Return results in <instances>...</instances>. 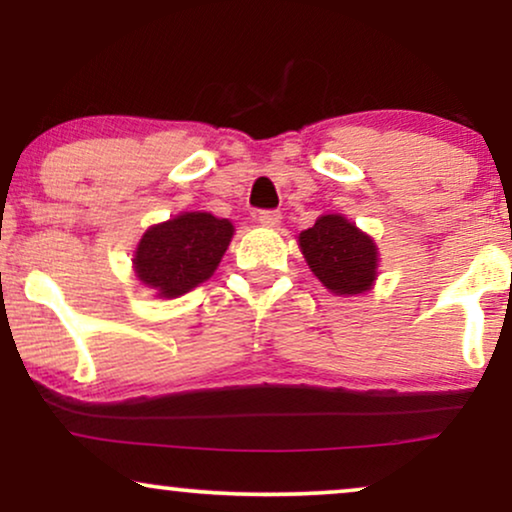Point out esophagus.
<instances>
[{"label": "esophagus", "mask_w": 512, "mask_h": 512, "mask_svg": "<svg viewBox=\"0 0 512 512\" xmlns=\"http://www.w3.org/2000/svg\"><path fill=\"white\" fill-rule=\"evenodd\" d=\"M256 219L265 228H277L279 223H282V214H279V212H258Z\"/></svg>", "instance_id": "34e87169"}]
</instances>
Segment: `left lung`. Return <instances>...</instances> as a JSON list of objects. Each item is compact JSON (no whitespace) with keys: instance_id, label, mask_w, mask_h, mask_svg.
I'll list each match as a JSON object with an SVG mask.
<instances>
[{"instance_id":"1","label":"left lung","mask_w":512,"mask_h":512,"mask_svg":"<svg viewBox=\"0 0 512 512\" xmlns=\"http://www.w3.org/2000/svg\"><path fill=\"white\" fill-rule=\"evenodd\" d=\"M298 247L312 275L333 296H361L375 286L380 251L368 233L347 216L324 214L298 235Z\"/></svg>"}]
</instances>
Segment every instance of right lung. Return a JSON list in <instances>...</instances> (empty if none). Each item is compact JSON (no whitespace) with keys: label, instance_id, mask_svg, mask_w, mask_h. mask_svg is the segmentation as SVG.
Masks as SVG:
<instances>
[{"label":"right lung","instance_id":"1","mask_svg":"<svg viewBox=\"0 0 512 512\" xmlns=\"http://www.w3.org/2000/svg\"><path fill=\"white\" fill-rule=\"evenodd\" d=\"M235 226L209 212H181L142 235L132 254L135 277L158 298H179L219 268Z\"/></svg>","mask_w":512,"mask_h":512}]
</instances>
